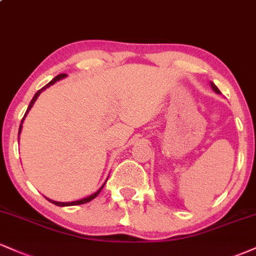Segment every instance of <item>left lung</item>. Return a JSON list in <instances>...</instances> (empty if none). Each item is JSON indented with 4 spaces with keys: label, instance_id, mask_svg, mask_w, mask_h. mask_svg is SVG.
I'll list each match as a JSON object with an SVG mask.
<instances>
[{
    "label": "left lung",
    "instance_id": "8db88e82",
    "mask_svg": "<svg viewBox=\"0 0 256 256\" xmlns=\"http://www.w3.org/2000/svg\"><path fill=\"white\" fill-rule=\"evenodd\" d=\"M210 88H212V89L214 90V92H216V94H220V91H219V89L216 86V84L214 83H212V82H210Z\"/></svg>",
    "mask_w": 256,
    "mask_h": 256
}]
</instances>
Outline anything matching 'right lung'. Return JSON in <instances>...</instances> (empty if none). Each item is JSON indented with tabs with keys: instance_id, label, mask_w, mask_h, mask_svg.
Segmentation results:
<instances>
[{
	"instance_id": "1",
	"label": "right lung",
	"mask_w": 256,
	"mask_h": 256,
	"mask_svg": "<svg viewBox=\"0 0 256 256\" xmlns=\"http://www.w3.org/2000/svg\"><path fill=\"white\" fill-rule=\"evenodd\" d=\"M67 77V74H64V73H62V74H58V76H56V77L55 78H52L50 82H49L48 84L46 85H44V86L42 88V89H40L37 91L36 94H34V98L31 100V102H30V104H28V110H26V113H25V116H24V118H22V124H20V128H19V136H20V134H22V124H24V120H25V118H26V116H28V112H30V110L32 108V106L34 104V102H36V100L38 98V96L40 95V94L43 92L44 90L46 89H48L49 86H50V85H52V84H55L56 83V82H58V80H61V79H64V78H66ZM108 179V178H107ZM107 179H106V182H107ZM106 182L104 183V185H102L101 188H100V189L98 190V192H94L92 195H90V196H88V198H82V200H77V201H71V202H58V201H52V200H49V198H46L48 200V201H50L52 204H56V206H58V207H67V206H77V204H86V202H90L91 200H94L96 198V196L98 195L100 192H101V190L104 189V184H106Z\"/></svg>"
}]
</instances>
